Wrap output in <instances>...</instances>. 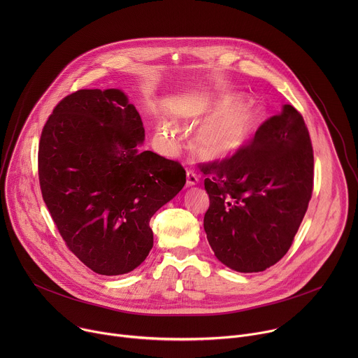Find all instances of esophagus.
I'll return each instance as SVG.
<instances>
[{"label": "esophagus", "instance_id": "1", "mask_svg": "<svg viewBox=\"0 0 358 358\" xmlns=\"http://www.w3.org/2000/svg\"><path fill=\"white\" fill-rule=\"evenodd\" d=\"M198 182V176L192 170H187V187H192Z\"/></svg>", "mask_w": 358, "mask_h": 358}]
</instances>
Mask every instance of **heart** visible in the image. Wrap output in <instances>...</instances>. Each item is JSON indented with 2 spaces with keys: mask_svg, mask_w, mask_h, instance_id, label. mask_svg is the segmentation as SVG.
<instances>
[{
  "mask_svg": "<svg viewBox=\"0 0 358 358\" xmlns=\"http://www.w3.org/2000/svg\"><path fill=\"white\" fill-rule=\"evenodd\" d=\"M231 99L227 97L221 103L202 105L187 116L189 123L198 124L224 106L203 122L195 133L194 147L202 159L227 160L234 157L245 148L262 122L265 106L259 99L250 97L228 105ZM159 131L167 138L174 137L176 133L169 123H163Z\"/></svg>",
  "mask_w": 358,
  "mask_h": 358,
  "instance_id": "obj_1",
  "label": "heart"
}]
</instances>
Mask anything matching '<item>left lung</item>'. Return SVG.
Masks as SVG:
<instances>
[{
    "instance_id": "8db88e82",
    "label": "left lung",
    "mask_w": 358,
    "mask_h": 358,
    "mask_svg": "<svg viewBox=\"0 0 358 358\" xmlns=\"http://www.w3.org/2000/svg\"><path fill=\"white\" fill-rule=\"evenodd\" d=\"M198 167L210 196L203 229L215 257L245 273L279 262L313 192V147L300 112L285 105L238 155Z\"/></svg>"
}]
</instances>
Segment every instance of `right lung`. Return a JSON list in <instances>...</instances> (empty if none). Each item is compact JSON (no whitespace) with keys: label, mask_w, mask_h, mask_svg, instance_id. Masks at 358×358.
Here are the masks:
<instances>
[{"label":"right lung","mask_w":358,"mask_h":358,"mask_svg":"<svg viewBox=\"0 0 358 358\" xmlns=\"http://www.w3.org/2000/svg\"><path fill=\"white\" fill-rule=\"evenodd\" d=\"M144 127L119 89L64 97L42 129V198L75 257L99 275L136 269L152 248L151 217L185 184L178 162L138 151Z\"/></svg>","instance_id":"1"}]
</instances>
